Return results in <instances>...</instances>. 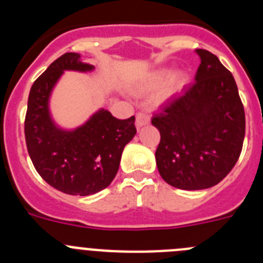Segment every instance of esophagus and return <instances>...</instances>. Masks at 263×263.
<instances>
[{"mask_svg":"<svg viewBox=\"0 0 263 263\" xmlns=\"http://www.w3.org/2000/svg\"><path fill=\"white\" fill-rule=\"evenodd\" d=\"M148 122H150V116H148L147 113H143V111L137 113V121H136L137 127L145 126V125H147Z\"/></svg>","mask_w":263,"mask_h":263,"instance_id":"34e87169","label":"esophagus"}]
</instances>
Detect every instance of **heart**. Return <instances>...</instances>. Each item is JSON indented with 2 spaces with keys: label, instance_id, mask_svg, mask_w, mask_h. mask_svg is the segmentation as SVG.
<instances>
[{
  "label": "heart",
  "instance_id": "obj_1",
  "mask_svg": "<svg viewBox=\"0 0 263 263\" xmlns=\"http://www.w3.org/2000/svg\"><path fill=\"white\" fill-rule=\"evenodd\" d=\"M187 75L183 72H176L171 75V69L162 68L153 72L143 85V90H158L163 88V96L176 93L187 84Z\"/></svg>",
  "mask_w": 263,
  "mask_h": 263
}]
</instances>
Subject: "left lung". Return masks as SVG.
Instances as JSON below:
<instances>
[{"label":"left lung","mask_w":263,"mask_h":263,"mask_svg":"<svg viewBox=\"0 0 263 263\" xmlns=\"http://www.w3.org/2000/svg\"><path fill=\"white\" fill-rule=\"evenodd\" d=\"M195 83L152 118L159 130L158 171L180 190H204L231 173L242 150L245 111L233 75L210 51L197 48Z\"/></svg>","instance_id":"1"}]
</instances>
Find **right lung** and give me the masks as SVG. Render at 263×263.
<instances>
[{"mask_svg": "<svg viewBox=\"0 0 263 263\" xmlns=\"http://www.w3.org/2000/svg\"><path fill=\"white\" fill-rule=\"evenodd\" d=\"M80 53L58 58L32 84L25 118L27 152L39 175L68 195L88 196L108 187L120 167L124 147L136 136V117H113L100 109L73 130L55 125L48 109L53 87L64 71H92Z\"/></svg>", "mask_w": 263, "mask_h": 263, "instance_id": "obj_1", "label": "right lung"}]
</instances>
